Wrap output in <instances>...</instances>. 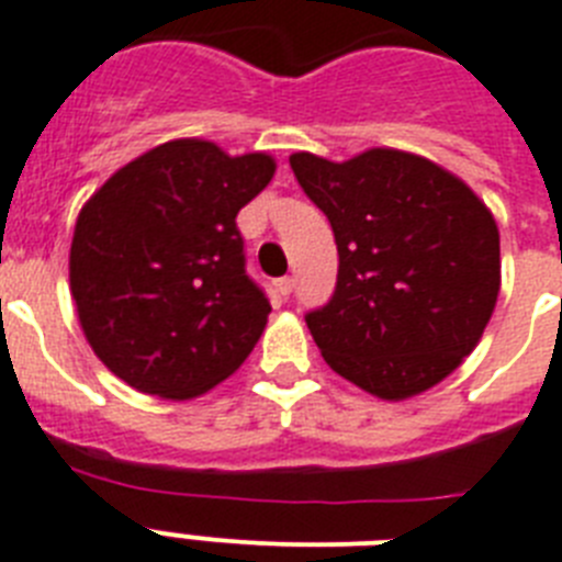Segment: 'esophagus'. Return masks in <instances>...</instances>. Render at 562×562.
I'll list each match as a JSON object with an SVG mask.
<instances>
[{
  "mask_svg": "<svg viewBox=\"0 0 562 562\" xmlns=\"http://www.w3.org/2000/svg\"><path fill=\"white\" fill-rule=\"evenodd\" d=\"M292 286H295V278H292V276H284V278H278V281H276V292H278V295H284V299L292 292Z\"/></svg>",
  "mask_w": 562,
  "mask_h": 562,
  "instance_id": "esophagus-1",
  "label": "esophagus"
}]
</instances>
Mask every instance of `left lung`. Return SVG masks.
Listing matches in <instances>:
<instances>
[{
  "mask_svg": "<svg viewBox=\"0 0 562 562\" xmlns=\"http://www.w3.org/2000/svg\"><path fill=\"white\" fill-rule=\"evenodd\" d=\"M290 166L333 226L338 281L307 313L324 361L387 402L439 384L480 345L499 295V229L465 180L428 157L368 148Z\"/></svg>",
  "mask_w": 562,
  "mask_h": 562,
  "instance_id": "8db88e82",
  "label": "left lung"
}]
</instances>
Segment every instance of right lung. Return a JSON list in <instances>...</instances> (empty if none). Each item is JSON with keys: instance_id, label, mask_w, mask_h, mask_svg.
<instances>
[{"instance_id": "obj_1", "label": "right lung", "mask_w": 562, "mask_h": 562, "mask_svg": "<svg viewBox=\"0 0 562 562\" xmlns=\"http://www.w3.org/2000/svg\"><path fill=\"white\" fill-rule=\"evenodd\" d=\"M276 175L263 151L180 137L134 157L74 226L71 295L88 345L134 391L194 398L244 364L270 301L235 217Z\"/></svg>"}]
</instances>
